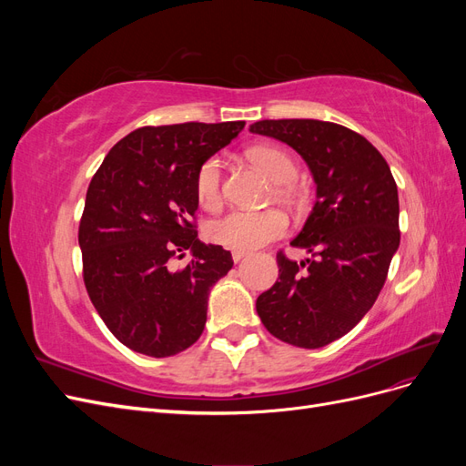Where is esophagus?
<instances>
[{
  "label": "esophagus",
  "instance_id": "1",
  "mask_svg": "<svg viewBox=\"0 0 466 466\" xmlns=\"http://www.w3.org/2000/svg\"><path fill=\"white\" fill-rule=\"evenodd\" d=\"M247 255H248V252H247V250H233V252H231V257H233V260H235V262H238V260H243V258H245Z\"/></svg>",
  "mask_w": 466,
  "mask_h": 466
}]
</instances>
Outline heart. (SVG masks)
<instances>
[{"label":"heart","instance_id":"heart-1","mask_svg":"<svg viewBox=\"0 0 466 466\" xmlns=\"http://www.w3.org/2000/svg\"><path fill=\"white\" fill-rule=\"evenodd\" d=\"M247 159L276 182L274 194L279 200L291 202L293 188L289 182L298 178V163L291 155L276 146H255L247 151ZM194 192L198 204L206 209H216L221 204V161L218 157L206 159L194 177ZM288 231V218L279 209L247 211L235 209L228 216L214 219L206 229L211 243L225 248L250 250L276 241Z\"/></svg>","mask_w":466,"mask_h":466}]
</instances>
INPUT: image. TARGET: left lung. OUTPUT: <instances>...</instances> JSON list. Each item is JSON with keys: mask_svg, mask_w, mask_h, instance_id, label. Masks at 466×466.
<instances>
[{"mask_svg": "<svg viewBox=\"0 0 466 466\" xmlns=\"http://www.w3.org/2000/svg\"><path fill=\"white\" fill-rule=\"evenodd\" d=\"M252 134L298 151L317 185V202L291 247L278 252V281L258 295L257 313L278 340L315 350L348 334L373 307L400 245L399 190L368 139L340 124L311 118L260 120Z\"/></svg>", "mask_w": 466, "mask_h": 466, "instance_id": "obj_1", "label": "left lung"}]
</instances>
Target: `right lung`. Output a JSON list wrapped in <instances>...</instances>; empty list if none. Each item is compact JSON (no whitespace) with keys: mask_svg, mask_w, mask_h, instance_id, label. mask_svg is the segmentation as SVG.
<instances>
[{"mask_svg":"<svg viewBox=\"0 0 466 466\" xmlns=\"http://www.w3.org/2000/svg\"><path fill=\"white\" fill-rule=\"evenodd\" d=\"M243 128V120L146 126L91 178L79 223L83 281L106 329L137 354L175 356L204 330L209 288L233 258L198 238L194 177ZM182 249L193 260L173 271Z\"/></svg>","mask_w":466,"mask_h":466,"instance_id":"1","label":"right lung"}]
</instances>
